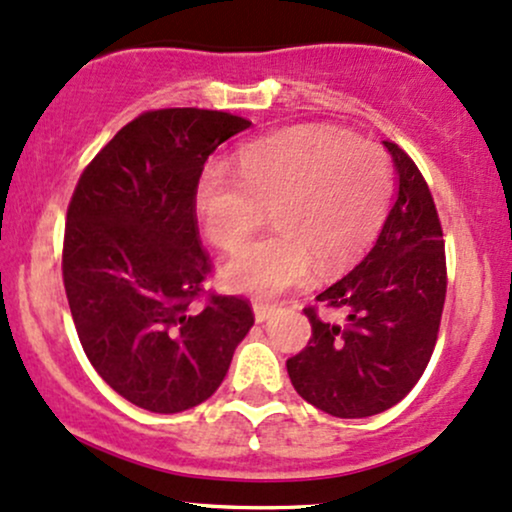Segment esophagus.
Wrapping results in <instances>:
<instances>
[{
    "instance_id": "obj_1",
    "label": "esophagus",
    "mask_w": 512,
    "mask_h": 512,
    "mask_svg": "<svg viewBox=\"0 0 512 512\" xmlns=\"http://www.w3.org/2000/svg\"><path fill=\"white\" fill-rule=\"evenodd\" d=\"M252 310H255L257 322H267V319L276 312V305H272V303H255V305H252Z\"/></svg>"
}]
</instances>
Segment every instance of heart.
<instances>
[{
  "mask_svg": "<svg viewBox=\"0 0 512 512\" xmlns=\"http://www.w3.org/2000/svg\"><path fill=\"white\" fill-rule=\"evenodd\" d=\"M393 193L391 159L377 143L329 126H298L252 140L238 152V174L209 164L195 209L209 243L233 252L272 209L276 229L224 267L233 291L274 298L338 276L372 248Z\"/></svg>",
  "mask_w": 512,
  "mask_h": 512,
  "instance_id": "obj_1",
  "label": "heart"
}]
</instances>
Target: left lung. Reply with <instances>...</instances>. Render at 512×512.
<instances>
[{
  "label": "left lung",
  "mask_w": 512,
  "mask_h": 512,
  "mask_svg": "<svg viewBox=\"0 0 512 512\" xmlns=\"http://www.w3.org/2000/svg\"><path fill=\"white\" fill-rule=\"evenodd\" d=\"M384 145L398 169L396 205L365 260L317 295L326 310L346 312V322L307 305L312 336L286 360L307 403L348 420L408 396L434 353L446 303V250L432 190L403 147Z\"/></svg>",
  "instance_id": "obj_1"
}]
</instances>
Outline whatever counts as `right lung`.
I'll use <instances>...</instances> for the list:
<instances>
[{"label": "right lung", "instance_id": "right-lung-1", "mask_svg": "<svg viewBox=\"0 0 512 512\" xmlns=\"http://www.w3.org/2000/svg\"><path fill=\"white\" fill-rule=\"evenodd\" d=\"M250 121L197 107L135 116L92 157L66 209L61 276L80 346L112 389L150 412L207 400L255 324L240 295L205 291L195 188Z\"/></svg>", "mask_w": 512, "mask_h": 512}]
</instances>
